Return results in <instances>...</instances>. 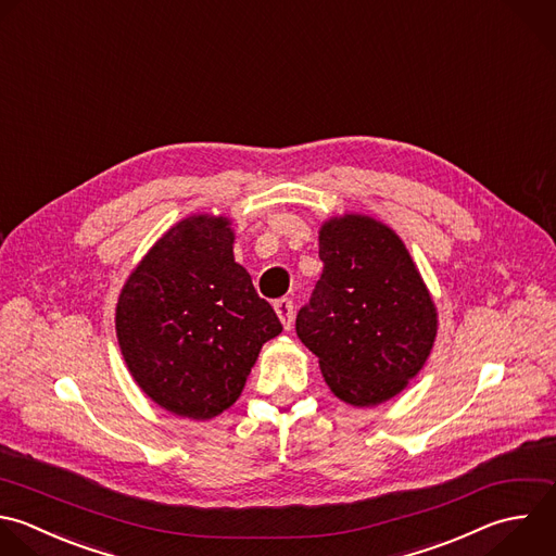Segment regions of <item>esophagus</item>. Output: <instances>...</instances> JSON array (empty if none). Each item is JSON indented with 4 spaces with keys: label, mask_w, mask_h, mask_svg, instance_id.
Instances as JSON below:
<instances>
[{
    "label": "esophagus",
    "mask_w": 556,
    "mask_h": 556,
    "mask_svg": "<svg viewBox=\"0 0 556 556\" xmlns=\"http://www.w3.org/2000/svg\"><path fill=\"white\" fill-rule=\"evenodd\" d=\"M274 308H276L278 317H280L282 326L289 330V328L293 326V317H295V315H293V300H291V298H280V300H276Z\"/></svg>",
    "instance_id": "obj_1"
}]
</instances>
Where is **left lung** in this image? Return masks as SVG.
<instances>
[{
    "instance_id": "left-lung-1",
    "label": "left lung",
    "mask_w": 556,
    "mask_h": 556,
    "mask_svg": "<svg viewBox=\"0 0 556 556\" xmlns=\"http://www.w3.org/2000/svg\"><path fill=\"white\" fill-rule=\"evenodd\" d=\"M324 263L295 332L319 358L332 393L354 406L400 393L426 363L437 313L400 237L365 215L330 219Z\"/></svg>"
}]
</instances>
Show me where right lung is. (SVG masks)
Instances as JSON below:
<instances>
[{
    "instance_id": "1",
    "label": "right lung",
    "mask_w": 556,
    "mask_h": 556,
    "mask_svg": "<svg viewBox=\"0 0 556 556\" xmlns=\"http://www.w3.org/2000/svg\"><path fill=\"white\" fill-rule=\"evenodd\" d=\"M228 219L174 226L128 278L117 339L130 374L163 408L211 419L235 404L282 324L235 263Z\"/></svg>"
}]
</instances>
